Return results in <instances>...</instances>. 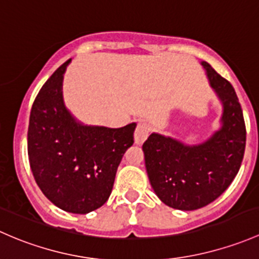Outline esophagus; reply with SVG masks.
<instances>
[{"label":"esophagus","instance_id":"obj_1","mask_svg":"<svg viewBox=\"0 0 259 259\" xmlns=\"http://www.w3.org/2000/svg\"><path fill=\"white\" fill-rule=\"evenodd\" d=\"M149 135V126L145 122H140L135 132V143L136 145H142L147 140Z\"/></svg>","mask_w":259,"mask_h":259}]
</instances>
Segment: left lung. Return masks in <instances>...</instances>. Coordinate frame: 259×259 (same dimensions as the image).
Listing matches in <instances>:
<instances>
[{"mask_svg": "<svg viewBox=\"0 0 259 259\" xmlns=\"http://www.w3.org/2000/svg\"><path fill=\"white\" fill-rule=\"evenodd\" d=\"M201 65L222 106L220 127L198 143L153 132L142 146L154 193L181 210L202 208L218 198L238 173L246 148V126L236 91L208 62Z\"/></svg>", "mask_w": 259, "mask_h": 259, "instance_id": "1", "label": "left lung"}]
</instances>
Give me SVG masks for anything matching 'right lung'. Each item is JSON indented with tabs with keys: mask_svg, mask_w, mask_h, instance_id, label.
<instances>
[{
	"mask_svg": "<svg viewBox=\"0 0 259 259\" xmlns=\"http://www.w3.org/2000/svg\"><path fill=\"white\" fill-rule=\"evenodd\" d=\"M71 61L47 79L34 100L27 149L32 173L45 196L66 212L86 214L110 198L137 123L110 128L77 119L66 107L62 91Z\"/></svg>",
	"mask_w": 259,
	"mask_h": 259,
	"instance_id": "add662e5",
	"label": "right lung"
}]
</instances>
